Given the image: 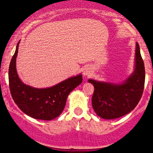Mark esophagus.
Masks as SVG:
<instances>
[{
  "mask_svg": "<svg viewBox=\"0 0 153 153\" xmlns=\"http://www.w3.org/2000/svg\"><path fill=\"white\" fill-rule=\"evenodd\" d=\"M91 74V72H90V69L88 68H85L83 71V75L85 76H87V75H89Z\"/></svg>",
  "mask_w": 153,
  "mask_h": 153,
  "instance_id": "1",
  "label": "esophagus"
}]
</instances>
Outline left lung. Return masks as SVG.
<instances>
[{"label": "left lung", "instance_id": "left-lung-1", "mask_svg": "<svg viewBox=\"0 0 153 153\" xmlns=\"http://www.w3.org/2000/svg\"><path fill=\"white\" fill-rule=\"evenodd\" d=\"M145 80V65L137 42L134 72L125 81L115 84L88 80L94 86L92 106L96 114L104 119H114L131 111L143 96Z\"/></svg>", "mask_w": 153, "mask_h": 153}]
</instances>
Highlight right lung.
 <instances>
[{
	"label": "right lung",
	"mask_w": 153,
	"mask_h": 153,
	"mask_svg": "<svg viewBox=\"0 0 153 153\" xmlns=\"http://www.w3.org/2000/svg\"><path fill=\"white\" fill-rule=\"evenodd\" d=\"M19 42L8 69L11 96L16 104L26 115L36 119L52 120L59 117L65 106L68 95L82 81V75L71 77L47 88H36L26 85L19 78L16 61Z\"/></svg>",
	"instance_id": "add662e5"
}]
</instances>
